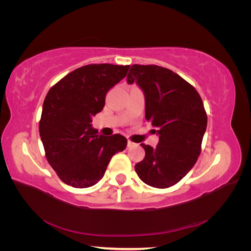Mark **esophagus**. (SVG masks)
<instances>
[{
  "label": "esophagus",
  "mask_w": 251,
  "mask_h": 251,
  "mask_svg": "<svg viewBox=\"0 0 251 251\" xmlns=\"http://www.w3.org/2000/svg\"><path fill=\"white\" fill-rule=\"evenodd\" d=\"M136 143H134L133 141H131V140H127V147L128 148H131V147H134Z\"/></svg>",
  "instance_id": "esophagus-1"
}]
</instances>
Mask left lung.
<instances>
[{
  "label": "left lung",
  "mask_w": 251,
  "mask_h": 251,
  "mask_svg": "<svg viewBox=\"0 0 251 251\" xmlns=\"http://www.w3.org/2000/svg\"><path fill=\"white\" fill-rule=\"evenodd\" d=\"M146 97V119L159 135L155 149L141 143L144 159L135 171L144 183L168 188L193 169L201 153L207 115L197 90L177 73L156 65H133L127 83Z\"/></svg>",
  "instance_id": "left-lung-1"
}]
</instances>
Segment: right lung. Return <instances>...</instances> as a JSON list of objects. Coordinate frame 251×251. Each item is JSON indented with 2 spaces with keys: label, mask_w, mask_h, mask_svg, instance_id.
<instances>
[{
  "label": "right lung",
  "mask_w": 251,
  "mask_h": 251,
  "mask_svg": "<svg viewBox=\"0 0 251 251\" xmlns=\"http://www.w3.org/2000/svg\"><path fill=\"white\" fill-rule=\"evenodd\" d=\"M130 66L92 64L77 68L53 86L44 100L40 135L45 154L64 183L96 184L113 155L123 151V135H98L92 117L104 107L108 91L126 77Z\"/></svg>",
  "instance_id": "add662e5"
}]
</instances>
